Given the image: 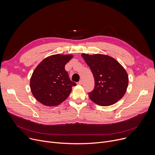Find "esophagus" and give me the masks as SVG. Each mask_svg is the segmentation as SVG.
I'll return each mask as SVG.
<instances>
[{
    "label": "esophagus",
    "instance_id": "1",
    "mask_svg": "<svg viewBox=\"0 0 155 155\" xmlns=\"http://www.w3.org/2000/svg\"><path fill=\"white\" fill-rule=\"evenodd\" d=\"M82 84H83V81H82V80H80V81H79V82H78V85H82Z\"/></svg>",
    "mask_w": 155,
    "mask_h": 155
}]
</instances>
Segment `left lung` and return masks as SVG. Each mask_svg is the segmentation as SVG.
I'll return each mask as SVG.
<instances>
[{
  "label": "left lung",
  "mask_w": 155,
  "mask_h": 155,
  "mask_svg": "<svg viewBox=\"0 0 155 155\" xmlns=\"http://www.w3.org/2000/svg\"><path fill=\"white\" fill-rule=\"evenodd\" d=\"M95 80L89 98L96 104L109 106L123 98L128 86V75L114 58L105 54H82Z\"/></svg>",
  "instance_id": "left-lung-1"
}]
</instances>
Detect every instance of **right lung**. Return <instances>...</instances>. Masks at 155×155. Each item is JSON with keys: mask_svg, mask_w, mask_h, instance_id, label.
I'll list each match as a JSON object with an SVG mask.
<instances>
[{"mask_svg": "<svg viewBox=\"0 0 155 155\" xmlns=\"http://www.w3.org/2000/svg\"><path fill=\"white\" fill-rule=\"evenodd\" d=\"M72 58V54H54L38 65L30 79L31 92L38 101L46 106H56L67 99L71 87L77 85L64 69Z\"/></svg>", "mask_w": 155, "mask_h": 155, "instance_id": "add662e5", "label": "right lung"}]
</instances>
